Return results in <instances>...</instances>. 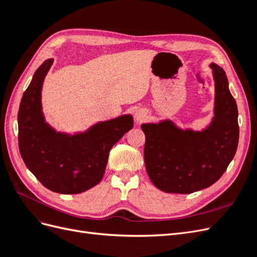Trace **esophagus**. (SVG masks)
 <instances>
[{
  "label": "esophagus",
  "instance_id": "obj_1",
  "mask_svg": "<svg viewBox=\"0 0 257 257\" xmlns=\"http://www.w3.org/2000/svg\"><path fill=\"white\" fill-rule=\"evenodd\" d=\"M147 118V111L145 109H138L135 112V119L137 121V123H142L146 120Z\"/></svg>",
  "mask_w": 257,
  "mask_h": 257
}]
</instances>
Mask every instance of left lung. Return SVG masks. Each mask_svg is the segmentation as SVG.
<instances>
[{
  "label": "left lung",
  "mask_w": 257,
  "mask_h": 257,
  "mask_svg": "<svg viewBox=\"0 0 257 257\" xmlns=\"http://www.w3.org/2000/svg\"><path fill=\"white\" fill-rule=\"evenodd\" d=\"M215 82L214 116L203 131L181 130L170 120L143 124L145 164L152 183L166 193L190 194L209 188L234 159L238 109L224 69L210 64Z\"/></svg>",
  "instance_id": "8db88e82"
}]
</instances>
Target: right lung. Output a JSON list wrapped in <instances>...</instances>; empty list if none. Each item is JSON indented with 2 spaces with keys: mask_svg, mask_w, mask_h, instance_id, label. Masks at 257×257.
I'll list each match as a JSON object with an SVG mask.
<instances>
[{
  "mask_svg": "<svg viewBox=\"0 0 257 257\" xmlns=\"http://www.w3.org/2000/svg\"><path fill=\"white\" fill-rule=\"evenodd\" d=\"M52 59L36 69L23 93L18 111L21 158L45 188L60 194H78L103 179L112 146L133 128L131 114L98 122L83 133L54 131L42 111V87Z\"/></svg>",
  "mask_w": 257,
  "mask_h": 257,
  "instance_id": "right-lung-1",
  "label": "right lung"
}]
</instances>
